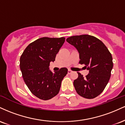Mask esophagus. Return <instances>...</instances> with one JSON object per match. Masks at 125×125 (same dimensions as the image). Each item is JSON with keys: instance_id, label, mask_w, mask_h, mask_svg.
Segmentation results:
<instances>
[{"instance_id": "34e87169", "label": "esophagus", "mask_w": 125, "mask_h": 125, "mask_svg": "<svg viewBox=\"0 0 125 125\" xmlns=\"http://www.w3.org/2000/svg\"><path fill=\"white\" fill-rule=\"evenodd\" d=\"M72 72V71L71 70H69H69H68V71H67V73H68V74H71Z\"/></svg>"}]
</instances>
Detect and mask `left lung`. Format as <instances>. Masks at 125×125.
Segmentation results:
<instances>
[{
    "mask_svg": "<svg viewBox=\"0 0 125 125\" xmlns=\"http://www.w3.org/2000/svg\"><path fill=\"white\" fill-rule=\"evenodd\" d=\"M66 41L79 53V63L85 65L89 73L85 77L79 72L73 82L77 94L86 99H94L104 91L110 79L113 68L112 54L104 44L89 35L73 36Z\"/></svg>",
    "mask_w": 125,
    "mask_h": 125,
    "instance_id": "obj_1",
    "label": "left lung"
}]
</instances>
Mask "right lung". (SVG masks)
I'll return each instance as SVG.
<instances>
[{
	"label": "right lung",
	"mask_w": 125,
	"mask_h": 125,
	"mask_svg": "<svg viewBox=\"0 0 125 125\" xmlns=\"http://www.w3.org/2000/svg\"><path fill=\"white\" fill-rule=\"evenodd\" d=\"M64 41V37L39 38L29 44L21 55L20 67L24 81L31 94L40 99L47 100L56 96L67 73L66 67L54 73L49 69Z\"/></svg>",
	"instance_id": "1"
}]
</instances>
